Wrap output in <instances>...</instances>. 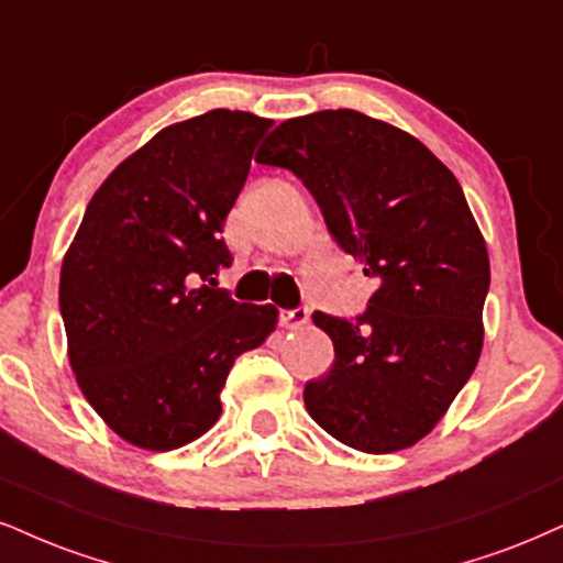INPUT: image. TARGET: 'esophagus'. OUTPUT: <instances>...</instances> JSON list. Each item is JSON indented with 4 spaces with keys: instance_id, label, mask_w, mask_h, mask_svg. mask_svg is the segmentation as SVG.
<instances>
[{
    "instance_id": "34e87169",
    "label": "esophagus",
    "mask_w": 563,
    "mask_h": 563,
    "mask_svg": "<svg viewBox=\"0 0 563 563\" xmlns=\"http://www.w3.org/2000/svg\"><path fill=\"white\" fill-rule=\"evenodd\" d=\"M310 321V310L308 308H295V310H282L279 313V323L284 329H300Z\"/></svg>"
}]
</instances>
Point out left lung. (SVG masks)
<instances>
[{
	"mask_svg": "<svg viewBox=\"0 0 563 563\" xmlns=\"http://www.w3.org/2000/svg\"><path fill=\"white\" fill-rule=\"evenodd\" d=\"M255 162L295 172L331 238L378 279L357 321L313 313L334 365L305 386L310 418L367 454L412 446L483 350L490 263L460 183L418 137L355 109L282 122Z\"/></svg>",
	"mask_w": 563,
	"mask_h": 563,
	"instance_id": "1",
	"label": "left lung"
}]
</instances>
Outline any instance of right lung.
<instances>
[{
  "label": "right lung",
  "instance_id": "add662e5",
  "mask_svg": "<svg viewBox=\"0 0 563 563\" xmlns=\"http://www.w3.org/2000/svg\"><path fill=\"white\" fill-rule=\"evenodd\" d=\"M271 124L213 109L164 128L103 179L62 261L69 365L88 405L137 449L200 439L234 360L279 321L274 305L217 289L232 263L221 227Z\"/></svg>",
  "mask_w": 563,
  "mask_h": 563
}]
</instances>
